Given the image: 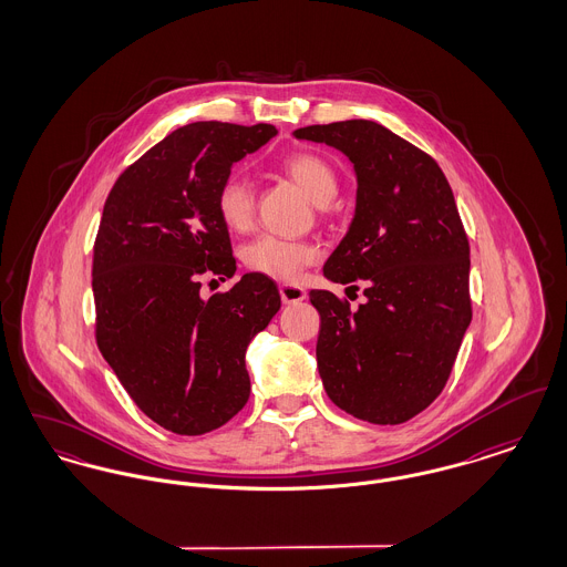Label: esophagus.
Wrapping results in <instances>:
<instances>
[{
    "instance_id": "esophagus-1",
    "label": "esophagus",
    "mask_w": 567,
    "mask_h": 567,
    "mask_svg": "<svg viewBox=\"0 0 567 567\" xmlns=\"http://www.w3.org/2000/svg\"><path fill=\"white\" fill-rule=\"evenodd\" d=\"M278 291H280V297H282L285 303H299V301H303L308 297L306 289H301L297 285H280Z\"/></svg>"
}]
</instances>
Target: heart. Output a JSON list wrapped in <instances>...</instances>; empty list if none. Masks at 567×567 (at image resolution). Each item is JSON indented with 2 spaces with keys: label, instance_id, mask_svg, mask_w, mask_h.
I'll return each mask as SVG.
<instances>
[{
  "label": "heart",
  "instance_id": "1",
  "mask_svg": "<svg viewBox=\"0 0 567 567\" xmlns=\"http://www.w3.org/2000/svg\"><path fill=\"white\" fill-rule=\"evenodd\" d=\"M280 167L296 185L310 195L312 202L327 204L336 195V172L331 163L321 155L308 151L291 153L282 159ZM215 208L216 215L229 231H248L255 220L252 185L240 174L227 176L216 189ZM240 257L244 268L252 274L268 276L274 280H296L299 271L319 257V250L315 244L264 234L244 244Z\"/></svg>",
  "mask_w": 567,
  "mask_h": 567
}]
</instances>
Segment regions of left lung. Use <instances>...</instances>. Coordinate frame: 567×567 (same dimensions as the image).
Returning <instances> with one entry per match:
<instances>
[{"label":"left lung","instance_id":"left-lung-1","mask_svg":"<svg viewBox=\"0 0 567 567\" xmlns=\"http://www.w3.org/2000/svg\"><path fill=\"white\" fill-rule=\"evenodd\" d=\"M342 151L357 172L351 229L323 274L368 297L310 291L321 315L319 374L354 419L400 425L442 393L472 321L470 243L432 155L374 121L293 132Z\"/></svg>","mask_w":567,"mask_h":567}]
</instances>
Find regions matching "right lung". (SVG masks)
I'll return each mask as SVG.
<instances>
[{"label":"right lung","mask_w":567,"mask_h":567,"mask_svg":"<svg viewBox=\"0 0 567 567\" xmlns=\"http://www.w3.org/2000/svg\"><path fill=\"white\" fill-rule=\"evenodd\" d=\"M274 125L190 123L132 163L110 189L93 246L95 340L135 405L178 435L236 416L250 395L244 354L280 310L276 282L244 274L202 299V278H231L236 257L215 193Z\"/></svg>","instance_id":"right-lung-1"}]
</instances>
